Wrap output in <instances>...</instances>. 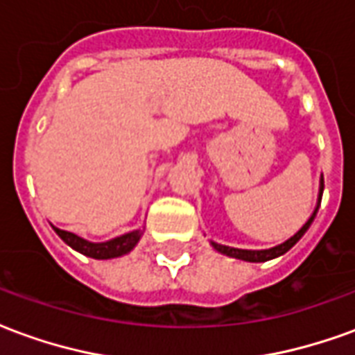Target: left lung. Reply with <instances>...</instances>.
<instances>
[{
  "label": "left lung",
  "mask_w": 355,
  "mask_h": 355,
  "mask_svg": "<svg viewBox=\"0 0 355 355\" xmlns=\"http://www.w3.org/2000/svg\"><path fill=\"white\" fill-rule=\"evenodd\" d=\"M321 193H323V175H321V186H320V196H318V205H315V209H313L312 216L306 220L304 226H302V228H300V230H298L295 236H291L287 241H283V243H279V245L270 247V249H261V251H251V249H236V247L220 245V243H213V241H211V245L215 247L218 253L228 254V257H232V259H239V261L266 262V261H272V259H277V257H282V254L287 253L291 247L295 245L298 239L304 236L306 230L310 228V224L313 223V218H315V215H318V209H320Z\"/></svg>",
  "instance_id": "obj_1"
}]
</instances>
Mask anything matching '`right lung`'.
Here are the masks:
<instances>
[{
	"mask_svg": "<svg viewBox=\"0 0 355 355\" xmlns=\"http://www.w3.org/2000/svg\"><path fill=\"white\" fill-rule=\"evenodd\" d=\"M53 230L57 232V236L64 241L66 245H70L72 249H76L78 253L85 254V257H91V259H98V261H104V259H116V257L127 254L132 247L139 243L140 236H142V230H132L129 232V234L119 236V238L110 239V241L93 243V241H87V239L76 236L72 232L60 230L57 226H53Z\"/></svg>",
	"mask_w": 355,
	"mask_h": 355,
	"instance_id": "add662e5",
	"label": "right lung"
}]
</instances>
